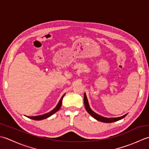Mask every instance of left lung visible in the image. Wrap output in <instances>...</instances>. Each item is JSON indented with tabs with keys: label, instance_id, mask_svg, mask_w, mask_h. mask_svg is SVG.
<instances>
[{
	"label": "left lung",
	"instance_id": "obj_1",
	"mask_svg": "<svg viewBox=\"0 0 149 149\" xmlns=\"http://www.w3.org/2000/svg\"><path fill=\"white\" fill-rule=\"evenodd\" d=\"M84 105H85V108H86V111H87V113H89L91 116L93 117L96 120L102 121V122H104V123H112V122H115V121H117L118 120H120L123 118H125L127 114L123 115L122 116L120 117H118V118H106L104 116H102L101 115H99L97 113H95L91 109L89 104V102H88V100L87 98L86 94V93H84Z\"/></svg>",
	"mask_w": 149,
	"mask_h": 149
}]
</instances>
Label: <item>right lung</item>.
I'll return each instance as SVG.
<instances>
[{"mask_svg": "<svg viewBox=\"0 0 149 149\" xmlns=\"http://www.w3.org/2000/svg\"><path fill=\"white\" fill-rule=\"evenodd\" d=\"M65 95V94H64L62 96V98H60L59 102L58 103L57 105L56 106V107L53 109L52 111H50L49 113H45L44 114H42V115H39V116H26V117H28L29 118H30V119H32V120H44V119H45V118H47L50 117L51 115H53V114H54L55 113H56V112L58 111H59V109H60V107H61L62 106V99L63 98V96H64V95Z\"/></svg>", "mask_w": 149, "mask_h": 149, "instance_id": "1", "label": "right lung"}]
</instances>
